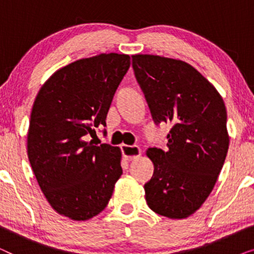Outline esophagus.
<instances>
[{"label": "esophagus", "instance_id": "34e87169", "mask_svg": "<svg viewBox=\"0 0 254 254\" xmlns=\"http://www.w3.org/2000/svg\"><path fill=\"white\" fill-rule=\"evenodd\" d=\"M121 151H123L124 157L127 161H133V159L137 158L141 155V149L137 145H121Z\"/></svg>", "mask_w": 254, "mask_h": 254}]
</instances>
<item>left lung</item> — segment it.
I'll return each instance as SVG.
<instances>
[{
  "mask_svg": "<svg viewBox=\"0 0 254 254\" xmlns=\"http://www.w3.org/2000/svg\"><path fill=\"white\" fill-rule=\"evenodd\" d=\"M135 77L156 125H172L165 150L148 149L154 175L144 184L155 213L185 218L213 190L229 149L227 110L217 90L186 62L158 55L131 57Z\"/></svg>",
  "mask_w": 254,
  "mask_h": 254,
  "instance_id": "obj_1",
  "label": "left lung"
}]
</instances>
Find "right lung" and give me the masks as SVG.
<instances>
[{
  "label": "right lung",
  "instance_id": "1",
  "mask_svg": "<svg viewBox=\"0 0 254 254\" xmlns=\"http://www.w3.org/2000/svg\"><path fill=\"white\" fill-rule=\"evenodd\" d=\"M129 65V55L117 53L75 61L55 71L34 100L27 134L31 168L52 208L70 220H89L105 209L123 175L120 149L89 136L106 126Z\"/></svg>",
  "mask_w": 254,
  "mask_h": 254
}]
</instances>
